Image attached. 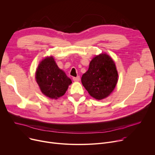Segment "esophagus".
Returning <instances> with one entry per match:
<instances>
[{
    "label": "esophagus",
    "mask_w": 155,
    "mask_h": 155,
    "mask_svg": "<svg viewBox=\"0 0 155 155\" xmlns=\"http://www.w3.org/2000/svg\"><path fill=\"white\" fill-rule=\"evenodd\" d=\"M73 80L74 81H78L80 80V77L77 76V77H73Z\"/></svg>",
    "instance_id": "34e87169"
}]
</instances>
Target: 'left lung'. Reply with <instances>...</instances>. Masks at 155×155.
Returning <instances> with one entry per match:
<instances>
[{"label": "left lung", "mask_w": 155, "mask_h": 155, "mask_svg": "<svg viewBox=\"0 0 155 155\" xmlns=\"http://www.w3.org/2000/svg\"><path fill=\"white\" fill-rule=\"evenodd\" d=\"M118 77L112 58L106 54H101L91 60L81 80L90 96L100 100L110 95L117 84Z\"/></svg>", "instance_id": "1"}]
</instances>
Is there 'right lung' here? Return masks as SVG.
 <instances>
[{
  "mask_svg": "<svg viewBox=\"0 0 155 155\" xmlns=\"http://www.w3.org/2000/svg\"><path fill=\"white\" fill-rule=\"evenodd\" d=\"M35 78L42 94L51 99L63 96L71 84V79L58 68L53 57H46L40 61Z\"/></svg>",
  "mask_w": 155,
  "mask_h": 155,
  "instance_id": "add662e5",
  "label": "right lung"
}]
</instances>
